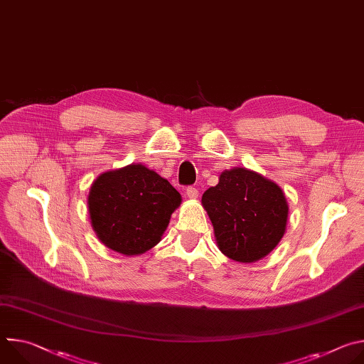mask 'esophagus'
I'll return each mask as SVG.
<instances>
[{
    "mask_svg": "<svg viewBox=\"0 0 364 364\" xmlns=\"http://www.w3.org/2000/svg\"><path fill=\"white\" fill-rule=\"evenodd\" d=\"M186 194H187V197H190V198H197L198 197V190L196 188V187H187L186 188Z\"/></svg>",
    "mask_w": 364,
    "mask_h": 364,
    "instance_id": "1",
    "label": "esophagus"
}]
</instances>
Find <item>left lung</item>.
I'll return each mask as SVG.
<instances>
[{
  "instance_id": "8db88e82",
  "label": "left lung",
  "mask_w": 364,
  "mask_h": 364,
  "mask_svg": "<svg viewBox=\"0 0 364 364\" xmlns=\"http://www.w3.org/2000/svg\"><path fill=\"white\" fill-rule=\"evenodd\" d=\"M219 249L236 262H255L282 239L288 204L272 181L246 168L223 171L201 197Z\"/></svg>"
}]
</instances>
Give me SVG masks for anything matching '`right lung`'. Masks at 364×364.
Returning a JSON list of instances; mask_svg holds the SVG:
<instances>
[{
    "label": "right lung",
    "instance_id": "obj_1",
    "mask_svg": "<svg viewBox=\"0 0 364 364\" xmlns=\"http://www.w3.org/2000/svg\"><path fill=\"white\" fill-rule=\"evenodd\" d=\"M180 203V193L166 178L141 164L100 174L87 198L97 237L127 256L157 245Z\"/></svg>",
    "mask_w": 364,
    "mask_h": 364
}]
</instances>
